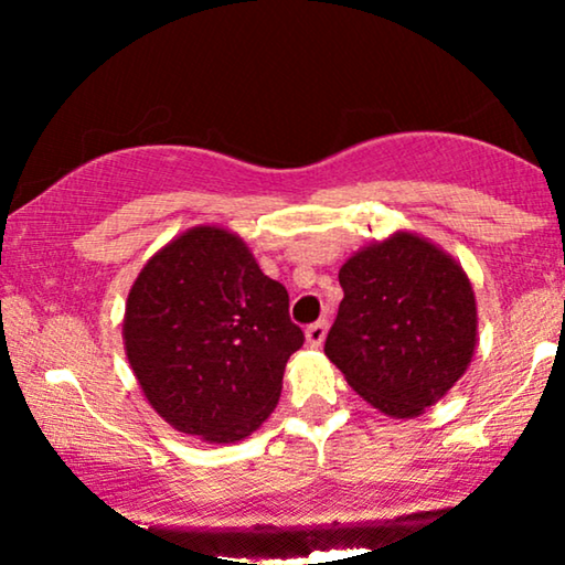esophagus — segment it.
Instances as JSON below:
<instances>
[{"instance_id":"1","label":"esophagus","mask_w":565,"mask_h":565,"mask_svg":"<svg viewBox=\"0 0 565 565\" xmlns=\"http://www.w3.org/2000/svg\"><path fill=\"white\" fill-rule=\"evenodd\" d=\"M323 339H327V321H316L306 329V342L311 344L313 350H319V347L323 344Z\"/></svg>"}]
</instances>
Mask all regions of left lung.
<instances>
[{
  "instance_id": "obj_1",
  "label": "left lung",
  "mask_w": 565,
  "mask_h": 565,
  "mask_svg": "<svg viewBox=\"0 0 565 565\" xmlns=\"http://www.w3.org/2000/svg\"><path fill=\"white\" fill-rule=\"evenodd\" d=\"M323 352L370 406L414 419L466 375L478 344L476 292L443 246L412 231L354 252Z\"/></svg>"
}]
</instances>
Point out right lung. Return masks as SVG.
Returning a JSON list of instances; mask_svg holds the SVG:
<instances>
[{
	"mask_svg": "<svg viewBox=\"0 0 565 565\" xmlns=\"http://www.w3.org/2000/svg\"><path fill=\"white\" fill-rule=\"evenodd\" d=\"M122 344L161 419L182 435L231 445L275 412L303 331L288 316V290L262 273L242 236L192 226L130 285Z\"/></svg>",
	"mask_w": 565,
	"mask_h": 565,
	"instance_id": "add662e5",
	"label": "right lung"
}]
</instances>
